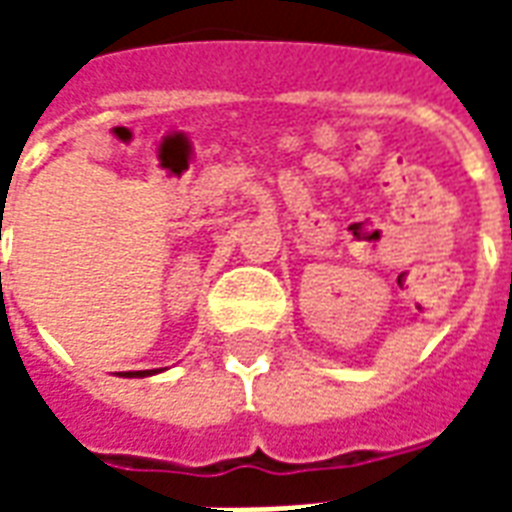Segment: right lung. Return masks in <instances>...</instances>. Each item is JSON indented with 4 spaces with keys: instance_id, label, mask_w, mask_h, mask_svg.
Here are the masks:
<instances>
[{
    "instance_id": "1",
    "label": "right lung",
    "mask_w": 512,
    "mask_h": 512,
    "mask_svg": "<svg viewBox=\"0 0 512 512\" xmlns=\"http://www.w3.org/2000/svg\"><path fill=\"white\" fill-rule=\"evenodd\" d=\"M161 370H134V373H126L128 378H147V376H156Z\"/></svg>"
}]
</instances>
